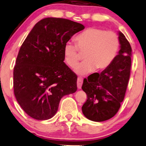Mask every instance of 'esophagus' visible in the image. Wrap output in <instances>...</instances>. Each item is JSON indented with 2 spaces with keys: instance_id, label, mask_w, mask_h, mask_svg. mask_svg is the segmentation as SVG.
Masks as SVG:
<instances>
[{
  "instance_id": "1",
  "label": "esophagus",
  "mask_w": 146,
  "mask_h": 146,
  "mask_svg": "<svg viewBox=\"0 0 146 146\" xmlns=\"http://www.w3.org/2000/svg\"><path fill=\"white\" fill-rule=\"evenodd\" d=\"M82 84H83V78H82V77H79L78 78H77V88H78L79 89H81V88H82Z\"/></svg>"
}]
</instances>
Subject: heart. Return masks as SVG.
Instances as JSON below:
<instances>
[{
  "instance_id": "1",
  "label": "heart",
  "mask_w": 146,
  "mask_h": 146,
  "mask_svg": "<svg viewBox=\"0 0 146 146\" xmlns=\"http://www.w3.org/2000/svg\"><path fill=\"white\" fill-rule=\"evenodd\" d=\"M77 45L71 41L64 44V60L69 67H74L84 53V62L75 67L77 74L86 75L96 69L102 71L113 62L120 48L119 36L113 32L92 27L78 35L75 38Z\"/></svg>"
}]
</instances>
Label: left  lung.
Wrapping results in <instances>:
<instances>
[{
  "mask_svg": "<svg viewBox=\"0 0 146 146\" xmlns=\"http://www.w3.org/2000/svg\"><path fill=\"white\" fill-rule=\"evenodd\" d=\"M121 49L113 62L100 74L84 79L82 90L87 100L82 106L87 119L102 122L113 117L124 100L131 67V47L123 33H119Z\"/></svg>",
  "mask_w": 146,
  "mask_h": 146,
  "instance_id": "obj_1",
  "label": "left lung"
}]
</instances>
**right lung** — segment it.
I'll use <instances>...</instances> for the list:
<instances>
[{
	"label": "right lung",
	"instance_id": "1",
	"mask_svg": "<svg viewBox=\"0 0 146 146\" xmlns=\"http://www.w3.org/2000/svg\"><path fill=\"white\" fill-rule=\"evenodd\" d=\"M82 24L62 18L38 21L22 44L13 71L14 94L22 109L36 120H48L60 99L77 91V75L64 62L63 48Z\"/></svg>",
	"mask_w": 146,
	"mask_h": 146
}]
</instances>
